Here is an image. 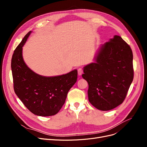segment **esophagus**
<instances>
[{
  "instance_id": "obj_1",
  "label": "esophagus",
  "mask_w": 147,
  "mask_h": 147,
  "mask_svg": "<svg viewBox=\"0 0 147 147\" xmlns=\"http://www.w3.org/2000/svg\"><path fill=\"white\" fill-rule=\"evenodd\" d=\"M78 74H79V76L82 75V73H83V68H81V67L78 68Z\"/></svg>"
}]
</instances>
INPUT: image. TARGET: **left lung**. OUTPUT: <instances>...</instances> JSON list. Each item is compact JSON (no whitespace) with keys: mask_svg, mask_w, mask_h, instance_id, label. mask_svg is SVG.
Masks as SVG:
<instances>
[{"mask_svg":"<svg viewBox=\"0 0 147 147\" xmlns=\"http://www.w3.org/2000/svg\"><path fill=\"white\" fill-rule=\"evenodd\" d=\"M95 63L83 68L89 101L97 109L112 110L123 103L134 79L133 53L119 36L102 45Z\"/></svg>","mask_w":147,"mask_h":147,"instance_id":"obj_1","label":"left lung"}]
</instances>
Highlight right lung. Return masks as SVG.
Segmentation results:
<instances>
[{"instance_id":"add662e5","label":"right lung","mask_w":147,"mask_h":147,"mask_svg":"<svg viewBox=\"0 0 147 147\" xmlns=\"http://www.w3.org/2000/svg\"><path fill=\"white\" fill-rule=\"evenodd\" d=\"M31 33L29 32L15 49L11 68L15 93L35 115L51 116L58 113L64 104L69 90L78 79L77 69L66 74L45 77L30 69L22 58V46Z\"/></svg>"}]
</instances>
